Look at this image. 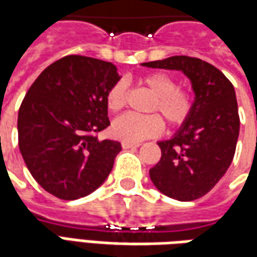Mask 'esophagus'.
I'll return each instance as SVG.
<instances>
[{
  "label": "esophagus",
  "instance_id": "34e87169",
  "mask_svg": "<svg viewBox=\"0 0 257 257\" xmlns=\"http://www.w3.org/2000/svg\"><path fill=\"white\" fill-rule=\"evenodd\" d=\"M139 146H141L139 143H126V142H122V149H135V147Z\"/></svg>",
  "mask_w": 257,
  "mask_h": 257
}]
</instances>
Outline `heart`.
I'll return each mask as SVG.
<instances>
[{"label":"heart","mask_w":257,"mask_h":257,"mask_svg":"<svg viewBox=\"0 0 257 257\" xmlns=\"http://www.w3.org/2000/svg\"><path fill=\"white\" fill-rule=\"evenodd\" d=\"M141 82L147 90L154 94V98L149 105V111L160 112L171 128L182 126L189 119L193 110L192 93L184 87H178L170 75L163 72L149 73L141 79ZM126 101L128 86L123 80H118L107 91V108L116 112L122 110L126 105ZM163 129L164 122L159 114H125L112 122L111 134L118 141L139 143L149 138L159 136Z\"/></svg>","instance_id":"obj_1"}]
</instances>
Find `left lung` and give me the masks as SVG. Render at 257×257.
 Masks as SVG:
<instances>
[{"label": "left lung", "mask_w": 257, "mask_h": 257, "mask_svg": "<svg viewBox=\"0 0 257 257\" xmlns=\"http://www.w3.org/2000/svg\"><path fill=\"white\" fill-rule=\"evenodd\" d=\"M142 65L182 71L191 79V116L172 139L159 142L161 159L150 168V179L168 197L196 200L214 188L234 159L239 135L234 86L216 66L193 57L175 55Z\"/></svg>", "instance_id": "8db88e82"}]
</instances>
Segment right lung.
I'll use <instances>...</instances> for the list:
<instances>
[{"mask_svg": "<svg viewBox=\"0 0 257 257\" xmlns=\"http://www.w3.org/2000/svg\"><path fill=\"white\" fill-rule=\"evenodd\" d=\"M118 80L111 62L66 55L30 86L18 114V141L44 191L75 200L107 179L121 143L100 142L97 134L110 125L105 96Z\"/></svg>", "mask_w": 257, "mask_h": 257, "instance_id": "obj_1", "label": "right lung"}]
</instances>
